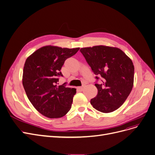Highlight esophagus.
Returning a JSON list of instances; mask_svg holds the SVG:
<instances>
[{
  "label": "esophagus",
  "instance_id": "34e87169",
  "mask_svg": "<svg viewBox=\"0 0 155 155\" xmlns=\"http://www.w3.org/2000/svg\"><path fill=\"white\" fill-rule=\"evenodd\" d=\"M83 89H84V87H77V89L80 91H83Z\"/></svg>",
  "mask_w": 155,
  "mask_h": 155
}]
</instances>
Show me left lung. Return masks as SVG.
<instances>
[{"label":"left lung","instance_id":"1","mask_svg":"<svg viewBox=\"0 0 155 155\" xmlns=\"http://www.w3.org/2000/svg\"><path fill=\"white\" fill-rule=\"evenodd\" d=\"M87 63L102 83L95 84L97 96L91 104L99 111L111 113L122 106L134 85V66L122 50L113 47L96 45L80 49Z\"/></svg>","mask_w":155,"mask_h":155}]
</instances>
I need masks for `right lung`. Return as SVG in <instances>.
Returning a JSON list of instances; mask_svg holds the SVG:
<instances>
[{
  "instance_id": "1",
  "label": "right lung",
  "mask_w": 155,
  "mask_h": 155,
  "mask_svg": "<svg viewBox=\"0 0 155 155\" xmlns=\"http://www.w3.org/2000/svg\"><path fill=\"white\" fill-rule=\"evenodd\" d=\"M79 49L46 45L26 59L23 85L30 103L44 116L61 118L71 109L76 89L58 85V77L63 76L60 70L65 60Z\"/></svg>"
}]
</instances>
